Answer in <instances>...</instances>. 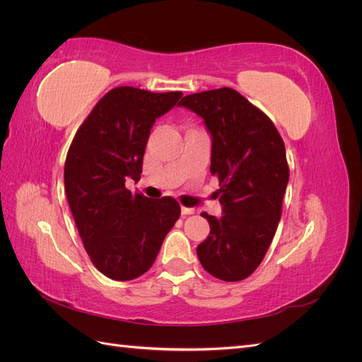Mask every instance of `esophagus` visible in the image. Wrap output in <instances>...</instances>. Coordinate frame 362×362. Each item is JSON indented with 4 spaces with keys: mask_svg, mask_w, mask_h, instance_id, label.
I'll return each mask as SVG.
<instances>
[{
    "mask_svg": "<svg viewBox=\"0 0 362 362\" xmlns=\"http://www.w3.org/2000/svg\"><path fill=\"white\" fill-rule=\"evenodd\" d=\"M194 210L193 208H187V206H181V214L182 216H189V214H193Z\"/></svg>",
    "mask_w": 362,
    "mask_h": 362,
    "instance_id": "34e87169",
    "label": "esophagus"
}]
</instances>
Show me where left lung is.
Listing matches in <instances>:
<instances>
[{
	"mask_svg": "<svg viewBox=\"0 0 362 362\" xmlns=\"http://www.w3.org/2000/svg\"><path fill=\"white\" fill-rule=\"evenodd\" d=\"M213 139L211 173L221 217L202 213L210 234L196 249L202 267L235 282L255 272L275 237L288 184L286 145L267 115L231 87L184 96Z\"/></svg>",
	"mask_w": 362,
	"mask_h": 362,
	"instance_id": "left-lung-1",
	"label": "left lung"
}]
</instances>
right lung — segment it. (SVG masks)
<instances>
[{
  "label": "right lung",
  "mask_w": 362,
  "mask_h": 362,
  "mask_svg": "<svg viewBox=\"0 0 362 362\" xmlns=\"http://www.w3.org/2000/svg\"><path fill=\"white\" fill-rule=\"evenodd\" d=\"M181 96L116 87L98 101L69 146L64 190L74 221L93 266L110 279L148 272L180 218L181 206L170 196L148 199L131 193L125 181L140 180L151 128Z\"/></svg>",
  "instance_id": "1"
}]
</instances>
